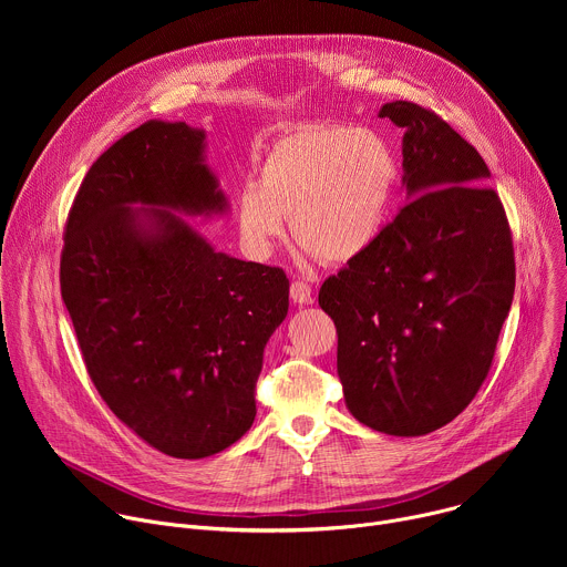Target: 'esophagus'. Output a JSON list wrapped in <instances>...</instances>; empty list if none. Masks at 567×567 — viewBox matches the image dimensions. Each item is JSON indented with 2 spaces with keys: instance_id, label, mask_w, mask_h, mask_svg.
<instances>
[{
  "instance_id": "obj_1",
  "label": "esophagus",
  "mask_w": 567,
  "mask_h": 567,
  "mask_svg": "<svg viewBox=\"0 0 567 567\" xmlns=\"http://www.w3.org/2000/svg\"><path fill=\"white\" fill-rule=\"evenodd\" d=\"M289 293H291V300L298 305H309L313 300L311 287L305 280H293L289 287Z\"/></svg>"
}]
</instances>
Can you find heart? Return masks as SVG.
<instances>
[{
	"instance_id": "heart-1",
	"label": "heart",
	"mask_w": 567,
	"mask_h": 567,
	"mask_svg": "<svg viewBox=\"0 0 567 567\" xmlns=\"http://www.w3.org/2000/svg\"><path fill=\"white\" fill-rule=\"evenodd\" d=\"M399 179L396 158L372 130L300 125L267 150L258 182L237 195V228L254 258L285 235L328 265L363 256L381 235Z\"/></svg>"
}]
</instances>
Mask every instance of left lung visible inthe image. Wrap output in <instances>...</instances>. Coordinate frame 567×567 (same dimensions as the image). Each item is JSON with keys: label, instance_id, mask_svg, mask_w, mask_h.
<instances>
[{"label": "left lung", "instance_id": "obj_1", "mask_svg": "<svg viewBox=\"0 0 567 567\" xmlns=\"http://www.w3.org/2000/svg\"><path fill=\"white\" fill-rule=\"evenodd\" d=\"M379 116L406 130L411 202L322 282L318 305L337 326L350 413L379 433L415 437L455 420L487 379L514 300V241L468 141L411 101Z\"/></svg>", "mask_w": 567, "mask_h": 567}]
</instances>
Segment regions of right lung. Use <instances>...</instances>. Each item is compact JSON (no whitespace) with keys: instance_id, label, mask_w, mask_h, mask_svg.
Wrapping results in <instances>:
<instances>
[{"instance_id":"right-lung-1","label":"right lung","mask_w":567,"mask_h":567,"mask_svg":"<svg viewBox=\"0 0 567 567\" xmlns=\"http://www.w3.org/2000/svg\"><path fill=\"white\" fill-rule=\"evenodd\" d=\"M224 208L204 132L147 121L94 161L64 224L60 289L90 379L125 426L182 460L251 429L265 346L289 309L280 267L217 254L171 213Z\"/></svg>"}]
</instances>
